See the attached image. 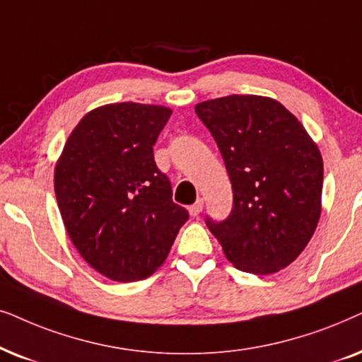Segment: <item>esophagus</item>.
Segmentation results:
<instances>
[{"label": "esophagus", "mask_w": 362, "mask_h": 362, "mask_svg": "<svg viewBox=\"0 0 362 362\" xmlns=\"http://www.w3.org/2000/svg\"><path fill=\"white\" fill-rule=\"evenodd\" d=\"M202 210H204V200H202V199H199L194 205L189 206V211H190L192 216H199Z\"/></svg>", "instance_id": "esophagus-1"}]
</instances>
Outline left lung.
I'll use <instances>...</instances> for the list:
<instances>
[{"mask_svg": "<svg viewBox=\"0 0 362 362\" xmlns=\"http://www.w3.org/2000/svg\"><path fill=\"white\" fill-rule=\"evenodd\" d=\"M195 112L218 146L233 190L230 215L206 216V226L238 269L279 272L300 257L320 220V148L285 105L263 95L205 100Z\"/></svg>", "mask_w": 362, "mask_h": 362, "instance_id": "left-lung-1", "label": "left lung"}]
</instances>
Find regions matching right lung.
Wrapping results in <instances>:
<instances>
[{"label":"right lung","mask_w":362,"mask_h":362,"mask_svg":"<svg viewBox=\"0 0 362 362\" xmlns=\"http://www.w3.org/2000/svg\"><path fill=\"white\" fill-rule=\"evenodd\" d=\"M170 114L163 105L137 103L90 110L56 163L54 192L67 235L81 257L114 281L151 276L189 220L153 160Z\"/></svg>","instance_id":"obj_1"}]
</instances>
